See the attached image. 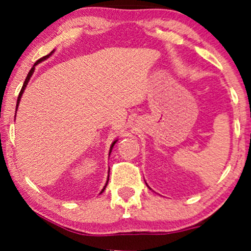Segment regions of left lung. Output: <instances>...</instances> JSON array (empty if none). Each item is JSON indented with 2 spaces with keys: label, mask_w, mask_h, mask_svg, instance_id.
Segmentation results:
<instances>
[{
  "label": "left lung",
  "mask_w": 251,
  "mask_h": 251,
  "mask_svg": "<svg viewBox=\"0 0 251 251\" xmlns=\"http://www.w3.org/2000/svg\"><path fill=\"white\" fill-rule=\"evenodd\" d=\"M146 185H148V184H146ZM148 188H150V186H149V185H148Z\"/></svg>",
  "instance_id": "obj_1"
}]
</instances>
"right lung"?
Here are the masks:
<instances>
[{
    "mask_svg": "<svg viewBox=\"0 0 251 251\" xmlns=\"http://www.w3.org/2000/svg\"><path fill=\"white\" fill-rule=\"evenodd\" d=\"M54 51H55V50H51L50 51V54H48V55H46V56H43V57H41V59L40 60H37V61L34 63V66L33 67H31V70L29 71V73H28V75H27V77H25V82H24V86H22V88H21V91H20V94H19V97H17V102H16V111H17V108H19V103H20V101H21V98H22V94H24V92H25V87H27V85H28V82H29V80H30V77H31V75H33V73H34V71H35V66L37 65V63H40V62H42V61H45V60H47L48 57H50L51 54L54 53ZM16 117V116H15ZM118 142V139L117 140H114L113 143H112V145H111V148H109V153L108 154H111V152H112V149H113V146H114V144H116ZM108 174H109V171H108ZM108 178H109V175L107 176V180H106V184H105V186H103L102 188V190L101 191H100V194H102L103 192V190L106 189V186H107V183H108Z\"/></svg>",
    "mask_w": 251,
    "mask_h": 251,
    "instance_id": "obj_1",
    "label": "right lung"
}]
</instances>
